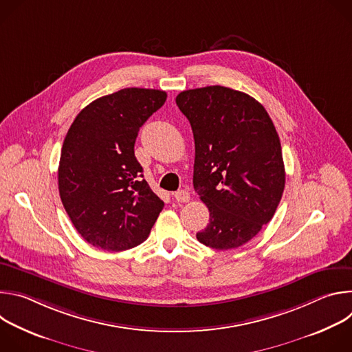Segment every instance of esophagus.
I'll return each mask as SVG.
<instances>
[{
	"mask_svg": "<svg viewBox=\"0 0 352 352\" xmlns=\"http://www.w3.org/2000/svg\"><path fill=\"white\" fill-rule=\"evenodd\" d=\"M174 197H175L177 202L185 204V202H189L190 195H189V192H188L186 189H179V190H177V192L174 193Z\"/></svg>",
	"mask_w": 352,
	"mask_h": 352,
	"instance_id": "esophagus-1",
	"label": "esophagus"
}]
</instances>
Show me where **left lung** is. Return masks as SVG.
Instances as JSON below:
<instances>
[{"label": "left lung", "instance_id": "obj_1", "mask_svg": "<svg viewBox=\"0 0 352 352\" xmlns=\"http://www.w3.org/2000/svg\"><path fill=\"white\" fill-rule=\"evenodd\" d=\"M175 102L193 132V188L210 212L196 238L217 250L238 248L273 219L284 192L273 121L254 97L224 86L185 90Z\"/></svg>", "mask_w": 352, "mask_h": 352}]
</instances>
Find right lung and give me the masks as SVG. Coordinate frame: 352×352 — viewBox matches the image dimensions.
I'll return each instance as SVG.
<instances>
[{
	"mask_svg": "<svg viewBox=\"0 0 352 352\" xmlns=\"http://www.w3.org/2000/svg\"><path fill=\"white\" fill-rule=\"evenodd\" d=\"M167 93L126 87L86 106L64 139L58 189L65 212L90 245L120 252L146 241L163 200L142 178L133 146Z\"/></svg>",
	"mask_w": 352,
	"mask_h": 352,
	"instance_id": "obj_1",
	"label": "right lung"
}]
</instances>
